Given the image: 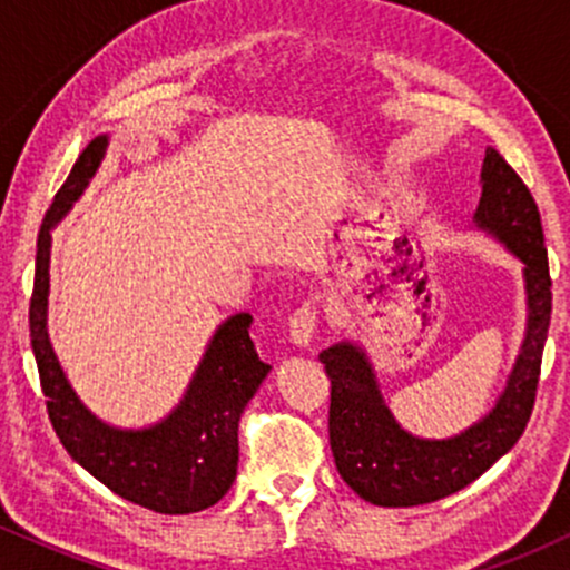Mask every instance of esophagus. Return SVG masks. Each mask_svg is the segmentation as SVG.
<instances>
[{
	"mask_svg": "<svg viewBox=\"0 0 570 570\" xmlns=\"http://www.w3.org/2000/svg\"><path fill=\"white\" fill-rule=\"evenodd\" d=\"M316 326H318V305L313 299H307L292 313L289 318V337L297 345H307L316 335Z\"/></svg>",
	"mask_w": 570,
	"mask_h": 570,
	"instance_id": "esophagus-1",
	"label": "esophagus"
}]
</instances>
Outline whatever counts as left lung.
<instances>
[{
  "label": "left lung",
  "mask_w": 570,
  "mask_h": 570,
  "mask_svg": "<svg viewBox=\"0 0 570 570\" xmlns=\"http://www.w3.org/2000/svg\"><path fill=\"white\" fill-rule=\"evenodd\" d=\"M474 222L525 263L531 307L520 358L490 415L453 440H417L391 417L364 351L340 343L318 356L332 383L330 448L335 466L353 493L377 507H417L458 493L509 453L531 421L552 318V278L539 206L495 149H488L482 163Z\"/></svg>",
  "instance_id": "1"
}]
</instances>
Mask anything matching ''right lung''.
Segmentation results:
<instances>
[{
	"label": "right lung",
	"mask_w": 570,
	"mask_h": 570,
	"mask_svg": "<svg viewBox=\"0 0 570 570\" xmlns=\"http://www.w3.org/2000/svg\"><path fill=\"white\" fill-rule=\"evenodd\" d=\"M107 153V136H96L56 193L37 235L35 292L29 332L39 383L48 396V415L67 453L98 482L126 501L160 514H189L214 507L227 493L238 469V421L257 394L271 364L259 362L248 337L252 316L238 313L219 326L208 343L185 399L153 429L120 431L85 410L63 377L48 340L50 230L94 179Z\"/></svg>",
	"instance_id": "right-lung-1"
}]
</instances>
